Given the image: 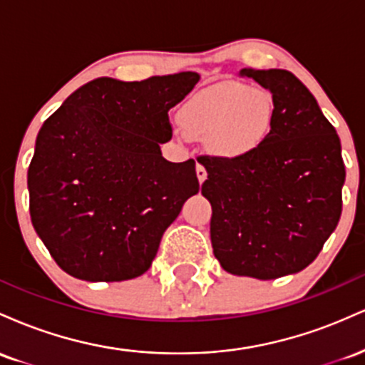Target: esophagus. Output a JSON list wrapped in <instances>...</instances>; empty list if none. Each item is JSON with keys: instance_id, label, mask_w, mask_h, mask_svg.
Returning a JSON list of instances; mask_svg holds the SVG:
<instances>
[{"instance_id": "34e87169", "label": "esophagus", "mask_w": 365, "mask_h": 365, "mask_svg": "<svg viewBox=\"0 0 365 365\" xmlns=\"http://www.w3.org/2000/svg\"><path fill=\"white\" fill-rule=\"evenodd\" d=\"M195 173H197V180H199V183H202L204 180L207 178V171L204 168L202 165H197L195 166Z\"/></svg>"}]
</instances>
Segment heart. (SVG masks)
I'll use <instances>...</instances> for the list:
<instances>
[{"instance_id":"obj_1","label":"heart","mask_w":365,"mask_h":365,"mask_svg":"<svg viewBox=\"0 0 365 365\" xmlns=\"http://www.w3.org/2000/svg\"><path fill=\"white\" fill-rule=\"evenodd\" d=\"M276 101L269 91L244 82H220L192 96L178 113L187 139L204 140L220 158H242L264 144L273 130Z\"/></svg>"}]
</instances>
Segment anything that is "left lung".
Returning a JSON list of instances; mask_svg holds the SVG:
<instances>
[{"mask_svg": "<svg viewBox=\"0 0 365 365\" xmlns=\"http://www.w3.org/2000/svg\"><path fill=\"white\" fill-rule=\"evenodd\" d=\"M273 94L269 137L242 158L204 156L211 244L221 267L276 279L305 269L336 228L345 165L336 130L288 70H240Z\"/></svg>", "mask_w": 365, "mask_h": 365, "instance_id": "8db88e82", "label": "left lung"}]
</instances>
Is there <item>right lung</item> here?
<instances>
[{"label":"right lung","mask_w":365,"mask_h":365,"mask_svg":"<svg viewBox=\"0 0 365 365\" xmlns=\"http://www.w3.org/2000/svg\"><path fill=\"white\" fill-rule=\"evenodd\" d=\"M199 78H96L44 121L27 173L29 209L65 273L123 282L149 269L163 233L199 192L194 159L170 163L159 148L171 139L168 111Z\"/></svg>","instance_id":"1"}]
</instances>
